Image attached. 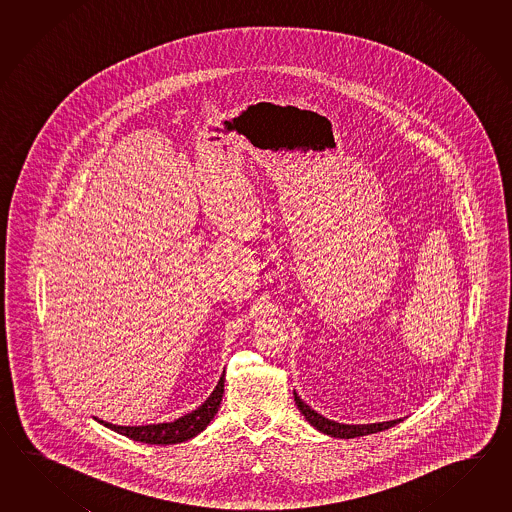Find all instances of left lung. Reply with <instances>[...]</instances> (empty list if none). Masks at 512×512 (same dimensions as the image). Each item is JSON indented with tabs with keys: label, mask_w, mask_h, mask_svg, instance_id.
Masks as SVG:
<instances>
[{
	"label": "left lung",
	"mask_w": 512,
	"mask_h": 512,
	"mask_svg": "<svg viewBox=\"0 0 512 512\" xmlns=\"http://www.w3.org/2000/svg\"><path fill=\"white\" fill-rule=\"evenodd\" d=\"M294 401H296L300 414L304 415L305 421L309 425L315 426L318 432L329 435V437H337V439H353V437H362V435L377 434V432L388 430L403 421V417H401V419H393V421L368 423V425H346V423H337L333 419H327L324 415L318 414L309 404L302 401L296 392H294Z\"/></svg>",
	"instance_id": "left-lung-1"
}]
</instances>
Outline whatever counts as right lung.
Masks as SVG:
<instances>
[{
  "mask_svg": "<svg viewBox=\"0 0 512 512\" xmlns=\"http://www.w3.org/2000/svg\"><path fill=\"white\" fill-rule=\"evenodd\" d=\"M225 382V371L219 377L216 388L208 395L207 401L199 404L196 410H192L190 414L181 415L179 419H175L172 423H153V425L141 426H119L106 423L102 419H97L100 425L106 426L109 430L117 432L120 435H126L133 441L146 443V445H177V443H185L188 439L201 434L210 421L214 419V415L218 414L219 404L223 399V384Z\"/></svg>",
  "mask_w": 512,
  "mask_h": 512,
  "instance_id": "right-lung-1",
  "label": "right lung"
}]
</instances>
